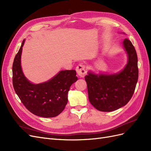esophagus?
<instances>
[{
	"label": "esophagus",
	"instance_id": "esophagus-1",
	"mask_svg": "<svg viewBox=\"0 0 151 151\" xmlns=\"http://www.w3.org/2000/svg\"><path fill=\"white\" fill-rule=\"evenodd\" d=\"M76 72L78 75L81 77H83L86 74V67L84 65L79 64L76 67Z\"/></svg>",
	"mask_w": 151,
	"mask_h": 151
}]
</instances>
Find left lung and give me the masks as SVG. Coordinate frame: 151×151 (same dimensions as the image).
I'll list each match as a JSON object with an SVG mask.
<instances>
[{"instance_id": "8db88e82", "label": "left lung", "mask_w": 151, "mask_h": 151, "mask_svg": "<svg viewBox=\"0 0 151 151\" xmlns=\"http://www.w3.org/2000/svg\"><path fill=\"white\" fill-rule=\"evenodd\" d=\"M122 44L128 60L122 70L111 74L89 71L85 76L89 100L99 111L109 112L124 106L134 93L139 76L137 55L130 41L126 38Z\"/></svg>"}]
</instances>
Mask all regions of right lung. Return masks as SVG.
Returning <instances> with one entry per match:
<instances>
[{
  "label": "right lung",
  "mask_w": 151,
  "mask_h": 151,
  "mask_svg": "<svg viewBox=\"0 0 151 151\" xmlns=\"http://www.w3.org/2000/svg\"><path fill=\"white\" fill-rule=\"evenodd\" d=\"M25 39L14 60L12 83L14 89L24 106L34 115L52 118L58 116L68 102V92L77 81L75 70H60L47 81L31 83L21 67V54Z\"/></svg>",
  "instance_id": "add662e5"
}]
</instances>
